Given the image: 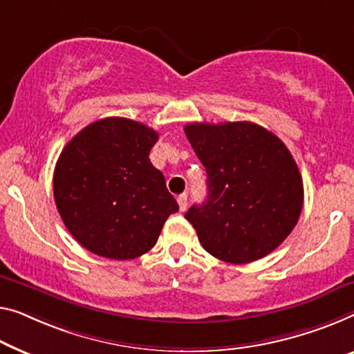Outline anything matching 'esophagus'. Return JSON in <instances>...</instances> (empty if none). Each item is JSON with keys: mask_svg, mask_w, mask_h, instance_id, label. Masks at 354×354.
I'll return each instance as SVG.
<instances>
[{"mask_svg": "<svg viewBox=\"0 0 354 354\" xmlns=\"http://www.w3.org/2000/svg\"><path fill=\"white\" fill-rule=\"evenodd\" d=\"M176 200H178L179 209H181V211H186V208H187V194H181Z\"/></svg>", "mask_w": 354, "mask_h": 354, "instance_id": "1", "label": "esophagus"}]
</instances>
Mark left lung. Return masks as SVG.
I'll use <instances>...</instances> for the list:
<instances>
[{"instance_id":"left-lung-1","label":"left lung","mask_w":354,"mask_h":354,"mask_svg":"<svg viewBox=\"0 0 354 354\" xmlns=\"http://www.w3.org/2000/svg\"><path fill=\"white\" fill-rule=\"evenodd\" d=\"M207 170L208 197L184 214L211 256L230 263L270 254L297 224L304 184L281 140L254 122L184 127Z\"/></svg>"}]
</instances>
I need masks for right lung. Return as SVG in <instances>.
<instances>
[{"instance_id":"obj_1","label":"right lung","mask_w":354,"mask_h":354,"mask_svg":"<svg viewBox=\"0 0 354 354\" xmlns=\"http://www.w3.org/2000/svg\"><path fill=\"white\" fill-rule=\"evenodd\" d=\"M159 133L125 118L87 125L63 147L54 198L70 234L93 254L140 257L179 209L162 171L149 160Z\"/></svg>"}]
</instances>
